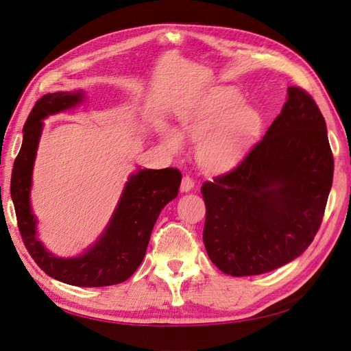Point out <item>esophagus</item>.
Masks as SVG:
<instances>
[{
  "label": "esophagus",
  "mask_w": 351,
  "mask_h": 351,
  "mask_svg": "<svg viewBox=\"0 0 351 351\" xmlns=\"http://www.w3.org/2000/svg\"><path fill=\"white\" fill-rule=\"evenodd\" d=\"M195 187V182H193V178L192 177H189V176H184L183 177V180H182V192H190V190H192Z\"/></svg>",
  "instance_id": "34e87169"
}]
</instances>
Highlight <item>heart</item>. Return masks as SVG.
I'll list each match as a JSON object with an SVG mask.
<instances>
[{"mask_svg":"<svg viewBox=\"0 0 351 351\" xmlns=\"http://www.w3.org/2000/svg\"><path fill=\"white\" fill-rule=\"evenodd\" d=\"M182 134L197 146L199 164L210 171H222L239 162L254 137L262 120L256 110L243 105L240 95L227 89H210L178 111ZM164 143L171 151L183 146L182 136L167 130Z\"/></svg>","mask_w":351,"mask_h":351,"instance_id":"b5f03b06","label":"heart"}]
</instances>
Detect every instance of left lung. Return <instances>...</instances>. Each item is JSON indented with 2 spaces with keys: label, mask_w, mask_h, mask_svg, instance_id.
Masks as SVG:
<instances>
[{
  "label": "left lung",
  "mask_w": 351,
  "mask_h": 351,
  "mask_svg": "<svg viewBox=\"0 0 351 351\" xmlns=\"http://www.w3.org/2000/svg\"><path fill=\"white\" fill-rule=\"evenodd\" d=\"M262 139L230 171L200 187L209 259L234 277L291 262L311 246L332 186L334 156L315 99L290 86Z\"/></svg>",
  "instance_id": "8db88e82"
}]
</instances>
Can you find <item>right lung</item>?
Wrapping results in <instances>:
<instances>
[{"instance_id":"add662e5","label":"right lung","mask_w":351,"mask_h":351,"mask_svg":"<svg viewBox=\"0 0 351 351\" xmlns=\"http://www.w3.org/2000/svg\"><path fill=\"white\" fill-rule=\"evenodd\" d=\"M83 92H56L36 101L23 127V143L14 161L10 193L17 227L29 254L49 277L77 287H105L129 280L139 268L159 212L178 195L182 173L177 168L141 169L125 184L120 204L105 234L79 258L52 256L36 239L29 192L32 168L42 132V120L71 108Z\"/></svg>"}]
</instances>
